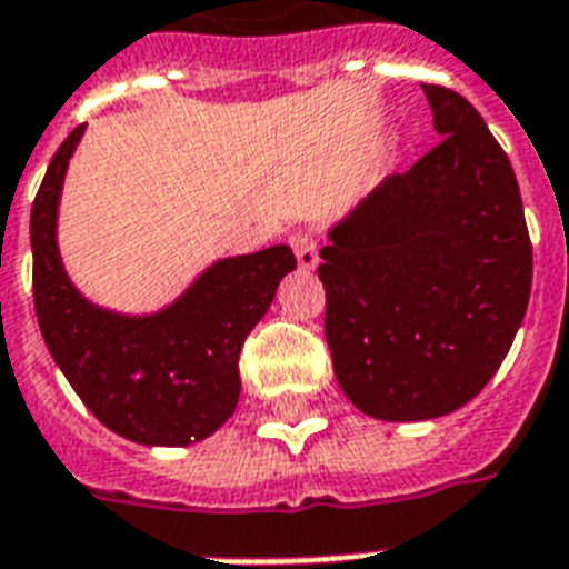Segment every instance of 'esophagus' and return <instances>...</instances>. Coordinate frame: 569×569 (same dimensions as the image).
Returning <instances> with one entry per match:
<instances>
[{"label":"esophagus","mask_w":569,"mask_h":569,"mask_svg":"<svg viewBox=\"0 0 569 569\" xmlns=\"http://www.w3.org/2000/svg\"><path fill=\"white\" fill-rule=\"evenodd\" d=\"M289 244H292L295 257H298V266L307 268V271L319 266V241H316L312 232L298 230L292 239H289Z\"/></svg>","instance_id":"esophagus-1"}]
</instances>
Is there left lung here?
I'll return each mask as SVG.
<instances>
[{"label":"left lung","mask_w":569,"mask_h":569,"mask_svg":"<svg viewBox=\"0 0 569 569\" xmlns=\"http://www.w3.org/2000/svg\"><path fill=\"white\" fill-rule=\"evenodd\" d=\"M442 141L330 230L325 337L351 405L383 422L458 410L522 325L531 239L508 156L472 102L422 84Z\"/></svg>","instance_id":"1"}]
</instances>
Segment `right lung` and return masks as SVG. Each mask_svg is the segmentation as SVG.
<instances>
[{
	"label": "right lung",
	"instance_id": "obj_1",
	"mask_svg": "<svg viewBox=\"0 0 569 569\" xmlns=\"http://www.w3.org/2000/svg\"><path fill=\"white\" fill-rule=\"evenodd\" d=\"M84 127L58 147L31 203V292L40 333L84 407L141 446H189L239 401V355L298 259L289 244L214 262L156 316L100 310L67 280L56 241L61 182Z\"/></svg>",
	"mask_w": 569,
	"mask_h": 569
}]
</instances>
